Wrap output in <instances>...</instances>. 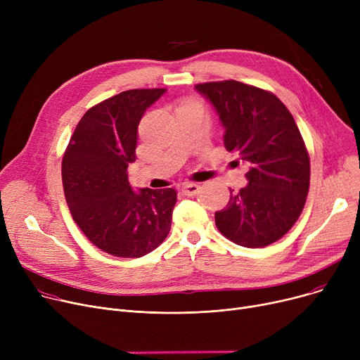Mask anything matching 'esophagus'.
Segmentation results:
<instances>
[{"label": "esophagus", "mask_w": 360, "mask_h": 360, "mask_svg": "<svg viewBox=\"0 0 360 360\" xmlns=\"http://www.w3.org/2000/svg\"><path fill=\"white\" fill-rule=\"evenodd\" d=\"M200 185L198 184H193V182H188V184H185L184 186H182V193L185 194V195H195L198 191H200Z\"/></svg>", "instance_id": "1"}]
</instances>
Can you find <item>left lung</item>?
<instances>
[{
  "label": "left lung",
  "instance_id": "1",
  "mask_svg": "<svg viewBox=\"0 0 360 360\" xmlns=\"http://www.w3.org/2000/svg\"><path fill=\"white\" fill-rule=\"evenodd\" d=\"M224 127V147L248 165V185L216 212L220 233L245 248L285 236L309 191V155L300 131L276 94L236 80L200 83ZM232 193V191H231Z\"/></svg>",
  "mask_w": 360,
  "mask_h": 360
}]
</instances>
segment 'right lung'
Listing matches in <instances>:
<instances>
[{"mask_svg": "<svg viewBox=\"0 0 360 360\" xmlns=\"http://www.w3.org/2000/svg\"><path fill=\"white\" fill-rule=\"evenodd\" d=\"M166 89H132L91 106L75 127L63 158L70 213L86 238L113 257L140 258L166 239L176 204L174 188L134 193L137 128Z\"/></svg>", "mask_w": 360, "mask_h": 360, "instance_id": "add662e5", "label": "right lung"}]
</instances>
